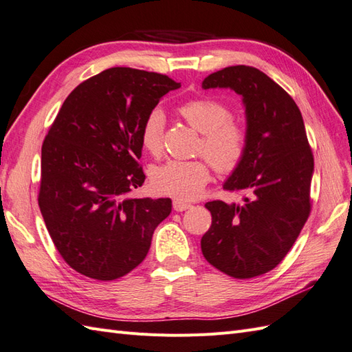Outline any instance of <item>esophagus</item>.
Masks as SVG:
<instances>
[{
	"label": "esophagus",
	"mask_w": 352,
	"mask_h": 352,
	"mask_svg": "<svg viewBox=\"0 0 352 352\" xmlns=\"http://www.w3.org/2000/svg\"><path fill=\"white\" fill-rule=\"evenodd\" d=\"M191 203H186V201H184V200H181V199H175L173 200V209L176 210V212H184V210H186V209H190L191 208Z\"/></svg>",
	"instance_id": "esophagus-1"
}]
</instances>
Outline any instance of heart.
I'll use <instances>...</instances> for the list:
<instances>
[{
  "instance_id": "heart-1",
  "label": "heart",
  "mask_w": 352,
  "mask_h": 352,
  "mask_svg": "<svg viewBox=\"0 0 352 352\" xmlns=\"http://www.w3.org/2000/svg\"><path fill=\"white\" fill-rule=\"evenodd\" d=\"M185 122L203 134L199 151L221 173L233 171L246 152V130L242 124L230 119V109L218 100L197 98L179 107ZM164 113L153 109L144 119L140 131L142 146L157 157L162 151ZM210 179L208 161H167L153 170L152 184L158 191L191 200L199 197Z\"/></svg>"
}]
</instances>
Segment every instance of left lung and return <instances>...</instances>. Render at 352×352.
<instances>
[{
  "label": "left lung",
  "mask_w": 352,
  "mask_h": 352,
  "mask_svg": "<svg viewBox=\"0 0 352 352\" xmlns=\"http://www.w3.org/2000/svg\"><path fill=\"white\" fill-rule=\"evenodd\" d=\"M201 88L234 91L246 116V152L222 185L241 191L242 201L204 204L212 226L201 252L228 276H260L284 260L311 212L314 157L303 118L294 100L254 67L222 68Z\"/></svg>",
  "instance_id": "1"
}]
</instances>
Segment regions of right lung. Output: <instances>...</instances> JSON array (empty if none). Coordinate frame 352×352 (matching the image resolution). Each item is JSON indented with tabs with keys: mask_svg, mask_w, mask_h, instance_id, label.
I'll list each match as a JSON object with an SVG mask.
<instances>
[{
	"mask_svg": "<svg viewBox=\"0 0 352 352\" xmlns=\"http://www.w3.org/2000/svg\"><path fill=\"white\" fill-rule=\"evenodd\" d=\"M181 83L113 67L82 82L64 101L41 146L38 206L64 261L113 280L139 265L170 199L128 197L144 182L139 160L144 119Z\"/></svg>",
	"mask_w": 352,
	"mask_h": 352,
	"instance_id": "add662e5",
	"label": "right lung"
}]
</instances>
